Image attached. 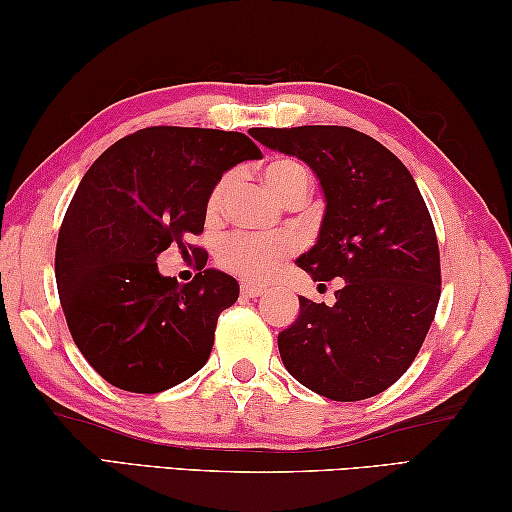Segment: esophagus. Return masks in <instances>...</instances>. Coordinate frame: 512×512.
<instances>
[{
    "mask_svg": "<svg viewBox=\"0 0 512 512\" xmlns=\"http://www.w3.org/2000/svg\"><path fill=\"white\" fill-rule=\"evenodd\" d=\"M262 293H264V289L257 287V284H253V282H241V296L257 298V296H262Z\"/></svg>",
    "mask_w": 512,
    "mask_h": 512,
    "instance_id": "34e87169",
    "label": "esophagus"
}]
</instances>
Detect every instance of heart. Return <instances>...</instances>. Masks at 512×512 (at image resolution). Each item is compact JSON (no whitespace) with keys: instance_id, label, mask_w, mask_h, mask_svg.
Here are the masks:
<instances>
[{"instance_id":"obj_1","label":"heart","mask_w":512,"mask_h":512,"mask_svg":"<svg viewBox=\"0 0 512 512\" xmlns=\"http://www.w3.org/2000/svg\"><path fill=\"white\" fill-rule=\"evenodd\" d=\"M262 178L266 187L280 198L282 203L291 201L293 196H305L311 189V176L309 171L302 167L300 162L280 158L271 160L262 171ZM228 178H223L212 189L210 201H207V210L216 212L223 201L225 192H228ZM293 244L287 237H253V235H230L223 239L219 246L216 259L225 268V271L244 277L248 282H264L273 273L280 271V266L287 262L291 255Z\"/></svg>"}]
</instances>
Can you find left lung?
<instances>
[{
    "label": "left lung",
    "mask_w": 512,
    "mask_h": 512,
    "mask_svg": "<svg viewBox=\"0 0 512 512\" xmlns=\"http://www.w3.org/2000/svg\"><path fill=\"white\" fill-rule=\"evenodd\" d=\"M266 149L296 155L325 196L318 239L298 257L314 282L343 280L336 302L300 296L277 336L284 368L334 402L386 391L422 348L440 300V253L409 169L348 126L250 128Z\"/></svg>",
    "instance_id": "1"
}]
</instances>
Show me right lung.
Instances as JSON below:
<instances>
[{"label":"right lung","instance_id":"1","mask_svg":"<svg viewBox=\"0 0 512 512\" xmlns=\"http://www.w3.org/2000/svg\"><path fill=\"white\" fill-rule=\"evenodd\" d=\"M257 158L244 133L151 126L121 137L83 176L58 232L56 284L74 343L108 384L162 393L210 359L237 280L205 259L180 284L155 259L169 246L201 253L189 239L203 232L212 189Z\"/></svg>","mask_w":512,"mask_h":512}]
</instances>
